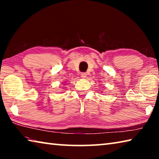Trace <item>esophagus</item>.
Here are the masks:
<instances>
[{
    "label": "esophagus",
    "instance_id": "esophagus-1",
    "mask_svg": "<svg viewBox=\"0 0 159 159\" xmlns=\"http://www.w3.org/2000/svg\"><path fill=\"white\" fill-rule=\"evenodd\" d=\"M80 76H81V77L83 78V79H85V78H86V76H87V74L84 73V72H83V73L80 74Z\"/></svg>",
    "mask_w": 159,
    "mask_h": 159
}]
</instances>
